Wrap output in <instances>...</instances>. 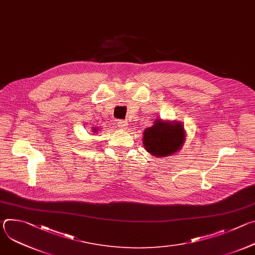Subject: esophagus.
<instances>
[{"instance_id":"esophagus-1","label":"esophagus","mask_w":255,"mask_h":255,"mask_svg":"<svg viewBox=\"0 0 255 255\" xmlns=\"http://www.w3.org/2000/svg\"><path fill=\"white\" fill-rule=\"evenodd\" d=\"M127 126H128V123L126 121H124V120H119L118 121V127L120 129H126Z\"/></svg>"}]
</instances>
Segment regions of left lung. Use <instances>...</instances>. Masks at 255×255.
I'll list each match as a JSON object with an SVG mask.
<instances>
[{
  "instance_id": "obj_1",
  "label": "left lung",
  "mask_w": 255,
  "mask_h": 255,
  "mask_svg": "<svg viewBox=\"0 0 255 255\" xmlns=\"http://www.w3.org/2000/svg\"><path fill=\"white\" fill-rule=\"evenodd\" d=\"M143 136L144 147L151 154L163 157L177 151L185 139V130L179 123H164L161 120L145 129Z\"/></svg>"
}]
</instances>
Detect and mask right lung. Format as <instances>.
Listing matches in <instances>:
<instances>
[{
  "label": "right lung",
  "instance_id": "right-lung-1",
  "mask_svg": "<svg viewBox=\"0 0 255 255\" xmlns=\"http://www.w3.org/2000/svg\"><path fill=\"white\" fill-rule=\"evenodd\" d=\"M96 130H97V129H94V131H96Z\"/></svg>",
  "mask_w": 255,
  "mask_h": 255
}]
</instances>
